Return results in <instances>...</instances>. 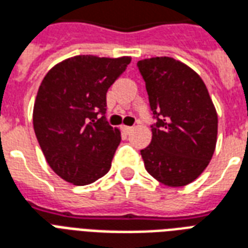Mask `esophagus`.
I'll list each match as a JSON object with an SVG mask.
<instances>
[{"label":"esophagus","instance_id":"obj_1","mask_svg":"<svg viewBox=\"0 0 248 248\" xmlns=\"http://www.w3.org/2000/svg\"><path fill=\"white\" fill-rule=\"evenodd\" d=\"M122 131L124 132V134H130V132L132 131V127H130V126H122Z\"/></svg>","mask_w":248,"mask_h":248}]
</instances>
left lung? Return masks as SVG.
I'll return each mask as SVG.
<instances>
[{
	"label": "left lung",
	"mask_w": 248,
	"mask_h": 248,
	"mask_svg": "<svg viewBox=\"0 0 248 248\" xmlns=\"http://www.w3.org/2000/svg\"><path fill=\"white\" fill-rule=\"evenodd\" d=\"M151 110L152 141L140 154L149 174L169 187L186 186L207 168L217 141V111L203 79L171 57L138 62Z\"/></svg>",
	"instance_id": "1"
}]
</instances>
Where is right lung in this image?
<instances>
[{
	"instance_id": "right-lung-1",
	"label": "right lung",
	"mask_w": 248,
	"mask_h": 248,
	"mask_svg": "<svg viewBox=\"0 0 248 248\" xmlns=\"http://www.w3.org/2000/svg\"><path fill=\"white\" fill-rule=\"evenodd\" d=\"M130 62L127 56H75L53 66L43 79L33 130L46 162L66 182L90 185L110 169L121 132L105 121L107 92Z\"/></svg>"
}]
</instances>
